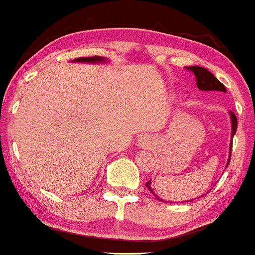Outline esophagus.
<instances>
[{
  "label": "esophagus",
  "instance_id": "esophagus-1",
  "mask_svg": "<svg viewBox=\"0 0 255 255\" xmlns=\"http://www.w3.org/2000/svg\"><path fill=\"white\" fill-rule=\"evenodd\" d=\"M140 147L143 148H150V145H152V140H150L149 136H145L144 135L143 138H140Z\"/></svg>",
  "mask_w": 255,
  "mask_h": 255
}]
</instances>
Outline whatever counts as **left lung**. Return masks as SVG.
Wrapping results in <instances>:
<instances>
[{
  "label": "left lung",
  "mask_w": 255,
  "mask_h": 255,
  "mask_svg": "<svg viewBox=\"0 0 255 255\" xmlns=\"http://www.w3.org/2000/svg\"><path fill=\"white\" fill-rule=\"evenodd\" d=\"M186 69L190 70L191 73L195 75V79H197V87L199 88L200 91L226 92V88H225V85L222 84V83H221L220 80H218V79L211 73V71H208V70L204 69V67L190 66V67H186ZM230 115H231V126H233L231 136L234 138V135H235V132H236V129H238V119H236V116H235V114H234V112H230ZM231 148H233V143H231V145H230L229 162H230V158H231ZM229 162H227V164H229ZM226 167H227V166H226ZM145 185H147V188L149 189L150 191H152L153 194H154L153 189L150 188V181H148ZM154 197H157V195L154 194ZM157 199L162 200L159 197H157Z\"/></svg>",
  "instance_id": "1"
}]
</instances>
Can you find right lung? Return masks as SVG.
I'll return each instance as SVG.
<instances>
[{"mask_svg":"<svg viewBox=\"0 0 255 255\" xmlns=\"http://www.w3.org/2000/svg\"><path fill=\"white\" fill-rule=\"evenodd\" d=\"M75 62H103L106 61L105 58L100 57V56H94V57H80L74 60Z\"/></svg>","mask_w":255,"mask_h":255,"instance_id":"1","label":"right lung"}]
</instances>
